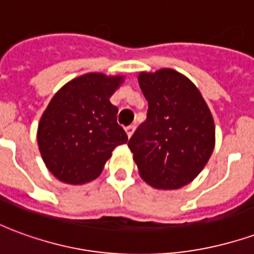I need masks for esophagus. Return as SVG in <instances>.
<instances>
[{"label": "esophagus", "mask_w": 254, "mask_h": 254, "mask_svg": "<svg viewBox=\"0 0 254 254\" xmlns=\"http://www.w3.org/2000/svg\"><path fill=\"white\" fill-rule=\"evenodd\" d=\"M127 137H130L133 134V132H134V125H129V127H127Z\"/></svg>", "instance_id": "esophagus-1"}]
</instances>
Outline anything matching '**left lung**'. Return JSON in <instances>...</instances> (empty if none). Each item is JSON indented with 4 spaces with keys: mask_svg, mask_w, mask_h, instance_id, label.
Wrapping results in <instances>:
<instances>
[{
    "mask_svg": "<svg viewBox=\"0 0 254 254\" xmlns=\"http://www.w3.org/2000/svg\"><path fill=\"white\" fill-rule=\"evenodd\" d=\"M148 100L147 120L129 140L140 177L158 189L193 181L215 147V125L200 91L181 73L160 69L140 73Z\"/></svg>",
    "mask_w": 254,
    "mask_h": 254,
    "instance_id": "obj_1",
    "label": "left lung"
}]
</instances>
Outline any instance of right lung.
I'll return each mask as SVG.
<instances>
[{"instance_id":"right-lung-1","label":"right lung","mask_w":254,"mask_h":254,"mask_svg":"<svg viewBox=\"0 0 254 254\" xmlns=\"http://www.w3.org/2000/svg\"><path fill=\"white\" fill-rule=\"evenodd\" d=\"M121 76L88 73L53 96L38 127L43 162L60 181L80 185L99 176L117 145L127 141L110 96Z\"/></svg>"}]
</instances>
